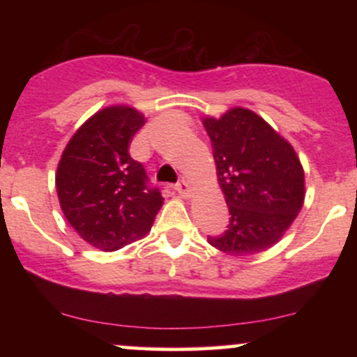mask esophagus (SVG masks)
<instances>
[{
  "label": "esophagus",
  "mask_w": 357,
  "mask_h": 357,
  "mask_svg": "<svg viewBox=\"0 0 357 357\" xmlns=\"http://www.w3.org/2000/svg\"><path fill=\"white\" fill-rule=\"evenodd\" d=\"M174 190L179 192V195L181 196H184V198H186V196H190L191 195V188H190V184H188V181H184V179H181V181H178L174 184Z\"/></svg>",
  "instance_id": "1"
}]
</instances>
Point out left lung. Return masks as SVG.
<instances>
[{
    "instance_id": "1",
    "label": "left lung",
    "mask_w": 357,
    "mask_h": 357,
    "mask_svg": "<svg viewBox=\"0 0 357 357\" xmlns=\"http://www.w3.org/2000/svg\"><path fill=\"white\" fill-rule=\"evenodd\" d=\"M230 218L208 235L215 248L248 257L275 245L304 204V169L294 147L248 109L203 119Z\"/></svg>"
}]
</instances>
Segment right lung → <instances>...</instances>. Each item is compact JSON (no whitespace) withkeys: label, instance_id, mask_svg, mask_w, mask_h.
Listing matches in <instances>:
<instances>
[{"label":"right lung","instance_id":"right-lung-1","mask_svg":"<svg viewBox=\"0 0 357 357\" xmlns=\"http://www.w3.org/2000/svg\"><path fill=\"white\" fill-rule=\"evenodd\" d=\"M144 122L132 107L100 110L73 134L56 169L65 218L104 252L144 236L162 206L159 188L129 154V142Z\"/></svg>","mask_w":357,"mask_h":357}]
</instances>
